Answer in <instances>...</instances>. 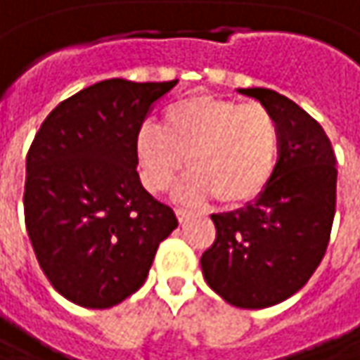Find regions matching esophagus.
<instances>
[{"label": "esophagus", "instance_id": "esophagus-1", "mask_svg": "<svg viewBox=\"0 0 360 360\" xmlns=\"http://www.w3.org/2000/svg\"><path fill=\"white\" fill-rule=\"evenodd\" d=\"M191 215H193V213H191L188 209H176V217H178L180 223H184L186 219H191Z\"/></svg>", "mask_w": 360, "mask_h": 360}]
</instances>
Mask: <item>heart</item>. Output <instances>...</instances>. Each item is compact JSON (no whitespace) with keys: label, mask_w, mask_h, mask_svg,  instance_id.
Listing matches in <instances>:
<instances>
[{"label":"heart","mask_w":360,"mask_h":360,"mask_svg":"<svg viewBox=\"0 0 360 360\" xmlns=\"http://www.w3.org/2000/svg\"><path fill=\"white\" fill-rule=\"evenodd\" d=\"M278 124L260 104L217 96H193L164 112L162 127L145 122L135 137L141 178L151 193H164L188 167L176 196L242 205L269 186L278 160Z\"/></svg>","instance_id":"obj_1"}]
</instances>
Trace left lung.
<instances>
[{
	"mask_svg": "<svg viewBox=\"0 0 360 360\" xmlns=\"http://www.w3.org/2000/svg\"><path fill=\"white\" fill-rule=\"evenodd\" d=\"M278 124L269 186L244 209L211 215L217 238L202 258L207 285L229 305L264 309L309 281L326 254L336 213V158L318 120L266 88H240Z\"/></svg>",
	"mask_w": 360,
	"mask_h": 360,
	"instance_id": "obj_1",
	"label": "left lung"
}]
</instances>
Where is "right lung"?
I'll list each match as a JSON object with an SVG mask.
<instances>
[{"label": "right lung", "mask_w": 360, "mask_h": 360, "mask_svg": "<svg viewBox=\"0 0 360 360\" xmlns=\"http://www.w3.org/2000/svg\"><path fill=\"white\" fill-rule=\"evenodd\" d=\"M178 84L104 79L44 118L26 155L24 215L39 264L71 303L108 309L133 295L178 227L143 188L135 137Z\"/></svg>", "instance_id": "add662e5"}]
</instances>
